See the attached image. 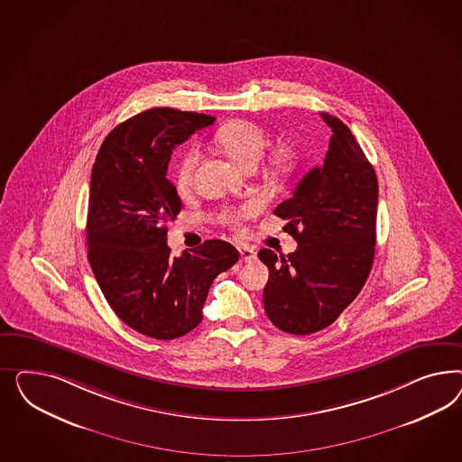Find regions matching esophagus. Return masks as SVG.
<instances>
[{"label": "esophagus", "instance_id": "1", "mask_svg": "<svg viewBox=\"0 0 462 462\" xmlns=\"http://www.w3.org/2000/svg\"><path fill=\"white\" fill-rule=\"evenodd\" d=\"M238 254H240V259L244 263H251L257 257V252L254 251L252 247H247V245H238Z\"/></svg>", "mask_w": 462, "mask_h": 462}]
</instances>
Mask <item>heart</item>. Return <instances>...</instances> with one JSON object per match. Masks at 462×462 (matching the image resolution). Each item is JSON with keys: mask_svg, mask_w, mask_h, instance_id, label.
<instances>
[{"mask_svg": "<svg viewBox=\"0 0 462 462\" xmlns=\"http://www.w3.org/2000/svg\"><path fill=\"white\" fill-rule=\"evenodd\" d=\"M217 143L218 147L228 155L238 168L247 169L255 168L261 157L264 154L267 145L266 132L261 126L247 122V120H236L226 125L222 126L217 132ZM199 149L191 147L182 155L176 181L180 188L189 186L193 180V172L199 162ZM291 162V152L286 147H281L274 154L271 155V166L276 171H286ZM255 208L254 203H247L240 211H224L218 218L222 224L232 225L236 226L240 222L244 215H249Z\"/></svg>", "mask_w": 462, "mask_h": 462, "instance_id": "1", "label": "heart"}]
</instances>
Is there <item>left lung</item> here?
Segmentation results:
<instances>
[{"instance_id":"obj_1","label":"left lung","mask_w":462,"mask_h":462,"mask_svg":"<svg viewBox=\"0 0 462 462\" xmlns=\"http://www.w3.org/2000/svg\"><path fill=\"white\" fill-rule=\"evenodd\" d=\"M332 137L322 166L298 182L276 207L282 226L298 242L278 255L259 251L269 269L264 308L282 332H319L349 307L367 280L376 245L378 178L349 126L320 113Z\"/></svg>"}]
</instances>
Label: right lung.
<instances>
[{"mask_svg":"<svg viewBox=\"0 0 462 462\" xmlns=\"http://www.w3.org/2000/svg\"><path fill=\"white\" fill-rule=\"evenodd\" d=\"M203 113L152 108L115 126L93 164L88 261L108 305L142 336L171 340L203 320L213 280L238 261L225 240L172 257L169 222L181 199L168 180L172 149L211 125Z\"/></svg>","mask_w":462,"mask_h":462,"instance_id":"1","label":"right lung"}]
</instances>
